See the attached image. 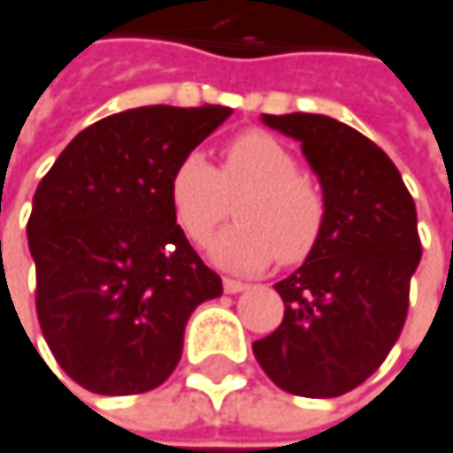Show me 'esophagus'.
Returning a JSON list of instances; mask_svg holds the SVG:
<instances>
[{"label":"esophagus","instance_id":"obj_1","mask_svg":"<svg viewBox=\"0 0 453 453\" xmlns=\"http://www.w3.org/2000/svg\"><path fill=\"white\" fill-rule=\"evenodd\" d=\"M249 284L246 281H238V280H223V289H226L227 295H238V292H243Z\"/></svg>","mask_w":453,"mask_h":453}]
</instances>
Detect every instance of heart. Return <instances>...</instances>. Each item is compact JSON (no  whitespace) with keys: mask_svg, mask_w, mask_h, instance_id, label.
<instances>
[{"mask_svg":"<svg viewBox=\"0 0 453 453\" xmlns=\"http://www.w3.org/2000/svg\"><path fill=\"white\" fill-rule=\"evenodd\" d=\"M233 200L241 223L220 233L210 249L223 269L261 272L277 258L281 266H297L323 241L326 189L300 169L295 150L266 130L233 135L218 169L195 150L173 166L169 204L189 243L204 246L230 215Z\"/></svg>","mask_w":453,"mask_h":453,"instance_id":"heart-1","label":"heart"}]
</instances>
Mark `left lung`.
Here are the masks:
<instances>
[{"instance_id": "1", "label": "left lung", "mask_w": 453, "mask_h": 453, "mask_svg": "<svg viewBox=\"0 0 453 453\" xmlns=\"http://www.w3.org/2000/svg\"><path fill=\"white\" fill-rule=\"evenodd\" d=\"M303 143L328 197V226L305 264L274 284L280 328L253 341L274 385L300 397H338L369 380L400 338L420 261L411 192L382 148L326 115H264Z\"/></svg>"}]
</instances>
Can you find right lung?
<instances>
[{"mask_svg": "<svg viewBox=\"0 0 453 453\" xmlns=\"http://www.w3.org/2000/svg\"><path fill=\"white\" fill-rule=\"evenodd\" d=\"M230 107L125 110L81 130L33 197L35 310L68 377L96 395L169 380L195 307L223 295L176 226L169 179Z\"/></svg>", "mask_w": 453, "mask_h": 453, "instance_id": "add662e5", "label": "right lung"}]
</instances>
